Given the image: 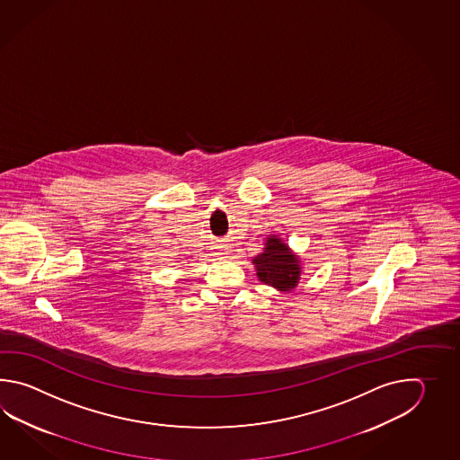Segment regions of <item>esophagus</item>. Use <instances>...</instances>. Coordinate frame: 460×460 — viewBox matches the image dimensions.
I'll return each instance as SVG.
<instances>
[{
	"instance_id": "34e87169",
	"label": "esophagus",
	"mask_w": 460,
	"mask_h": 460,
	"mask_svg": "<svg viewBox=\"0 0 460 460\" xmlns=\"http://www.w3.org/2000/svg\"><path fill=\"white\" fill-rule=\"evenodd\" d=\"M220 254H226V248H222V250H220Z\"/></svg>"
}]
</instances>
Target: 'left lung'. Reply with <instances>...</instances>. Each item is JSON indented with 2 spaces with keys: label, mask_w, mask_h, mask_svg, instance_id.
Returning a JSON list of instances; mask_svg holds the SVG:
<instances>
[{
  "label": "left lung",
  "mask_w": 460,
  "mask_h": 460,
  "mask_svg": "<svg viewBox=\"0 0 460 460\" xmlns=\"http://www.w3.org/2000/svg\"><path fill=\"white\" fill-rule=\"evenodd\" d=\"M252 263L258 279L281 293L294 291L303 274L299 254L294 253L279 234L266 236L263 252L256 254Z\"/></svg>",
  "instance_id": "1"
}]
</instances>
